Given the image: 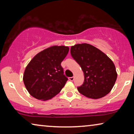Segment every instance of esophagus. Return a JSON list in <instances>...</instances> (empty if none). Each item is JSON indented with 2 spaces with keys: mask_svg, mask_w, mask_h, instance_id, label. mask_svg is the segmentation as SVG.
Returning a JSON list of instances; mask_svg holds the SVG:
<instances>
[{
  "mask_svg": "<svg viewBox=\"0 0 134 134\" xmlns=\"http://www.w3.org/2000/svg\"><path fill=\"white\" fill-rule=\"evenodd\" d=\"M69 79L70 81H72L74 80V77H69Z\"/></svg>",
  "mask_w": 134,
  "mask_h": 134,
  "instance_id": "esophagus-1",
  "label": "esophagus"
}]
</instances>
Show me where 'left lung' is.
<instances>
[{
    "label": "left lung",
    "instance_id": "8db88e82",
    "mask_svg": "<svg viewBox=\"0 0 134 134\" xmlns=\"http://www.w3.org/2000/svg\"><path fill=\"white\" fill-rule=\"evenodd\" d=\"M70 53L80 65L85 76L84 83L77 88L78 91L93 99L102 98L108 94L118 76L111 59L96 47L86 43L71 46Z\"/></svg>",
    "mask_w": 134,
    "mask_h": 134
}]
</instances>
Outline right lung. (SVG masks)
<instances>
[{
	"instance_id": "obj_1",
	"label": "right lung",
	"mask_w": 134,
	"mask_h": 134,
	"mask_svg": "<svg viewBox=\"0 0 134 134\" xmlns=\"http://www.w3.org/2000/svg\"><path fill=\"white\" fill-rule=\"evenodd\" d=\"M69 51L67 46L53 45L38 53L30 61L24 71L23 80L32 96L45 101L61 92L68 80L61 63Z\"/></svg>"
}]
</instances>
